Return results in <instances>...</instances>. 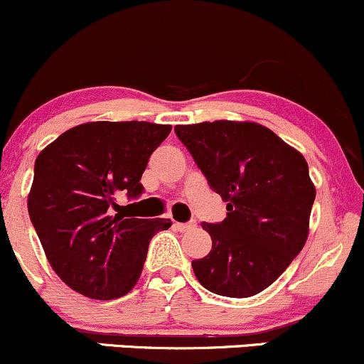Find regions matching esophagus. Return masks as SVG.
<instances>
[{"instance_id":"34e87169","label":"esophagus","mask_w":364,"mask_h":364,"mask_svg":"<svg viewBox=\"0 0 364 364\" xmlns=\"http://www.w3.org/2000/svg\"><path fill=\"white\" fill-rule=\"evenodd\" d=\"M175 228L178 230H187V229H193L196 228V222H175Z\"/></svg>"}]
</instances>
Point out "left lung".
Wrapping results in <instances>:
<instances>
[{
	"instance_id": "1",
	"label": "left lung",
	"mask_w": 364,
	"mask_h": 364,
	"mask_svg": "<svg viewBox=\"0 0 364 364\" xmlns=\"http://www.w3.org/2000/svg\"><path fill=\"white\" fill-rule=\"evenodd\" d=\"M175 134L210 187L228 201V217L203 229L212 250L193 260L206 290L246 299L265 290L304 248L316 189L299 151L250 121L178 124Z\"/></svg>"
}]
</instances>
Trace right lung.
I'll return each mask as SVG.
<instances>
[{
	"label": "right lung",
	"instance_id": "1",
	"mask_svg": "<svg viewBox=\"0 0 364 364\" xmlns=\"http://www.w3.org/2000/svg\"><path fill=\"white\" fill-rule=\"evenodd\" d=\"M170 124L95 121L64 132L40 152L27 210L57 276L81 295L112 300L139 281L149 241L168 218H127L116 196L144 193L151 154Z\"/></svg>",
	"mask_w": 364,
	"mask_h": 364
}]
</instances>
